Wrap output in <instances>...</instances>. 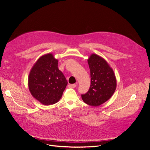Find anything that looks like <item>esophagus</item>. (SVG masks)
Here are the masks:
<instances>
[{"instance_id":"34e87169","label":"esophagus","mask_w":150,"mask_h":150,"mask_svg":"<svg viewBox=\"0 0 150 150\" xmlns=\"http://www.w3.org/2000/svg\"><path fill=\"white\" fill-rule=\"evenodd\" d=\"M68 86H69V87L70 88H75L76 87V85L75 84H69Z\"/></svg>"}]
</instances>
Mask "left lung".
Segmentation results:
<instances>
[{
    "instance_id": "1",
    "label": "left lung",
    "mask_w": 150,
    "mask_h": 150,
    "mask_svg": "<svg viewBox=\"0 0 150 150\" xmlns=\"http://www.w3.org/2000/svg\"><path fill=\"white\" fill-rule=\"evenodd\" d=\"M87 62L91 85L88 92L81 95V98L86 103L98 106L112 97L117 87V79L110 64L98 54H91Z\"/></svg>"
}]
</instances>
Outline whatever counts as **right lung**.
Wrapping results in <instances>:
<instances>
[{
	"mask_svg": "<svg viewBox=\"0 0 150 150\" xmlns=\"http://www.w3.org/2000/svg\"><path fill=\"white\" fill-rule=\"evenodd\" d=\"M67 84L65 76L59 69L58 60L52 53L44 54L38 59L28 78L32 96L44 105L59 101Z\"/></svg>",
	"mask_w": 150,
	"mask_h": 150,
	"instance_id": "right-lung-1",
	"label": "right lung"
}]
</instances>
